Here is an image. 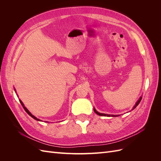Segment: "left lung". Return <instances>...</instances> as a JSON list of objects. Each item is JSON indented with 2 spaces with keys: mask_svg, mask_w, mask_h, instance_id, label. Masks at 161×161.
I'll use <instances>...</instances> for the list:
<instances>
[{
  "mask_svg": "<svg viewBox=\"0 0 161 161\" xmlns=\"http://www.w3.org/2000/svg\"><path fill=\"white\" fill-rule=\"evenodd\" d=\"M141 99H142V97H140V98H139V99H138L137 101H136V104L134 105V106L133 107V108H132V109H131V110L134 109L136 108V107H137V106L138 105V104L140 103V102ZM94 111H95V114H97V115H101V116H107V117H118V116H119V115H110V114H101V113H99V112L97 111L95 109V108H94Z\"/></svg>",
  "mask_w": 161,
  "mask_h": 161,
  "instance_id": "obj_1",
  "label": "left lung"
}]
</instances>
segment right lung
<instances>
[{"label":"right lung","instance_id":"add662e5","mask_svg":"<svg viewBox=\"0 0 161 161\" xmlns=\"http://www.w3.org/2000/svg\"><path fill=\"white\" fill-rule=\"evenodd\" d=\"M14 91H15L16 92V90H15V89H14ZM19 101H20V103H21V104L22 105V106H23V108H24V109H25V111L27 112V113L29 114V115H30L31 117V118H33L34 119H36V120H37V121H41L40 119H38V118H36V117H35V116H34L33 115H32L31 114V112H30V111H29L26 108H25V105H24V104L23 103V102L21 101V99H19ZM46 122H47V121H46Z\"/></svg>","mask_w":161,"mask_h":161}]
</instances>
